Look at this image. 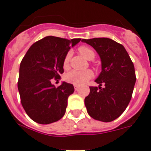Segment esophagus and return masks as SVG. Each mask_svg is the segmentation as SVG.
<instances>
[{
  "label": "esophagus",
  "mask_w": 151,
  "mask_h": 151,
  "mask_svg": "<svg viewBox=\"0 0 151 151\" xmlns=\"http://www.w3.org/2000/svg\"><path fill=\"white\" fill-rule=\"evenodd\" d=\"M74 89H75V90L77 91L78 89H79V86H77V85H74Z\"/></svg>",
  "instance_id": "34e87169"
}]
</instances>
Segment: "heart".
<instances>
[{"label": "heart", "instance_id": "obj_1", "mask_svg": "<svg viewBox=\"0 0 151 151\" xmlns=\"http://www.w3.org/2000/svg\"><path fill=\"white\" fill-rule=\"evenodd\" d=\"M78 52L85 58H86L87 60H92L95 57L94 52L86 46L79 47ZM69 58H70V54L68 53L65 56L64 60H63V67L65 68H67L68 67ZM93 76V73L89 69L84 71L72 70L65 75V78L68 83H72L73 85H77V86H81V85H83L86 83L87 81L89 80Z\"/></svg>", "mask_w": 151, "mask_h": 151}]
</instances>
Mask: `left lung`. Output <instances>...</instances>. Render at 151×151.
Instances as JSON below:
<instances>
[{"mask_svg": "<svg viewBox=\"0 0 151 151\" xmlns=\"http://www.w3.org/2000/svg\"><path fill=\"white\" fill-rule=\"evenodd\" d=\"M82 42L96 51L102 65V71L95 80L99 87H89L85 106L92 118L111 122L124 112L131 99L136 83L134 63L125 48L113 39L95 38Z\"/></svg>", "mask_w": 151, "mask_h": 151, "instance_id": "obj_1", "label": "left lung"}]
</instances>
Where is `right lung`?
<instances>
[{
	"label": "right lung",
	"mask_w": 151,
	"mask_h": 151,
	"mask_svg": "<svg viewBox=\"0 0 151 151\" xmlns=\"http://www.w3.org/2000/svg\"><path fill=\"white\" fill-rule=\"evenodd\" d=\"M80 41L47 36L34 43L22 59L17 88L22 106L33 121L49 124L65 115L74 86L62 82L56 88L52 79L60 78L65 56Z\"/></svg>",
	"instance_id": "1"
}]
</instances>
